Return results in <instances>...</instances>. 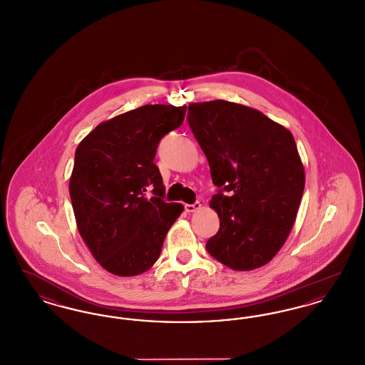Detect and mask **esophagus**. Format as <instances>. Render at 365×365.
Masks as SVG:
<instances>
[{"mask_svg": "<svg viewBox=\"0 0 365 365\" xmlns=\"http://www.w3.org/2000/svg\"><path fill=\"white\" fill-rule=\"evenodd\" d=\"M200 208H201V204H200L198 201H195L194 204H186V205H185V210H186V212H189V213H191V212H195V210H198Z\"/></svg>", "mask_w": 365, "mask_h": 365, "instance_id": "obj_1", "label": "esophagus"}]
</instances>
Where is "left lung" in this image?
Here are the masks:
<instances>
[{
  "instance_id": "8db88e82",
  "label": "left lung",
  "mask_w": 365,
  "mask_h": 365,
  "mask_svg": "<svg viewBox=\"0 0 365 365\" xmlns=\"http://www.w3.org/2000/svg\"><path fill=\"white\" fill-rule=\"evenodd\" d=\"M187 122L219 187L220 228L209 255L235 271L262 267L286 242L305 186L292 133L260 110L225 100L189 105Z\"/></svg>"
}]
</instances>
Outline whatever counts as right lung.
Here are the masks:
<instances>
[{
	"label": "right lung",
	"instance_id": "obj_1",
	"mask_svg": "<svg viewBox=\"0 0 365 365\" xmlns=\"http://www.w3.org/2000/svg\"><path fill=\"white\" fill-rule=\"evenodd\" d=\"M185 113L186 106L143 105L100 123L76 148L70 179L76 226L94 259L113 275L152 268L183 212L182 204L164 201L153 160L161 138Z\"/></svg>",
	"mask_w": 365,
	"mask_h": 365
}]
</instances>
